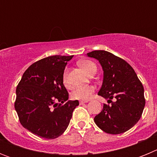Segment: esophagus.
<instances>
[{"instance_id":"esophagus-1","label":"esophagus","mask_w":157,"mask_h":157,"mask_svg":"<svg viewBox=\"0 0 157 157\" xmlns=\"http://www.w3.org/2000/svg\"><path fill=\"white\" fill-rule=\"evenodd\" d=\"M88 100H86V101H83V100H82V101H79V104L80 105H82V104H85V103H87L88 102Z\"/></svg>"}]
</instances>
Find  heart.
<instances>
[{"instance_id": "heart-1", "label": "heart", "mask_w": 157, "mask_h": 157, "mask_svg": "<svg viewBox=\"0 0 157 157\" xmlns=\"http://www.w3.org/2000/svg\"><path fill=\"white\" fill-rule=\"evenodd\" d=\"M78 65L89 75L95 74L97 72V70H98V67H97V65L95 64V63H94L91 60H89V59L82 60L78 63ZM63 82L64 84H67V69H65V71H63ZM94 92V87L92 86H78L75 89L71 94V97L76 100L86 101V100H89L90 98Z\"/></svg>"}]
</instances>
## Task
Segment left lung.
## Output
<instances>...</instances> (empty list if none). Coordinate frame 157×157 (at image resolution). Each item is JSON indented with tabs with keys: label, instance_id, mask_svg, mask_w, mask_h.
Wrapping results in <instances>:
<instances>
[{
	"label": "left lung",
	"instance_id": "8db88e82",
	"mask_svg": "<svg viewBox=\"0 0 157 157\" xmlns=\"http://www.w3.org/2000/svg\"><path fill=\"white\" fill-rule=\"evenodd\" d=\"M87 56L98 59L102 67L103 83L98 95L109 99V105L104 104L94 122L108 134L126 132L138 123L143 112L145 99L142 83L132 67L114 54L95 50ZM112 99L115 101H112Z\"/></svg>",
	"mask_w": 157,
	"mask_h": 157
}]
</instances>
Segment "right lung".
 <instances>
[{
    "label": "right lung",
    "instance_id": "1",
    "mask_svg": "<svg viewBox=\"0 0 157 157\" xmlns=\"http://www.w3.org/2000/svg\"><path fill=\"white\" fill-rule=\"evenodd\" d=\"M73 56H51L30 65L16 87L15 109L20 123L35 135L54 139L68 127L78 101H67L63 83L67 61Z\"/></svg>",
    "mask_w": 157,
    "mask_h": 157
}]
</instances>
